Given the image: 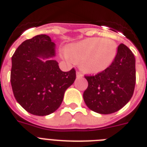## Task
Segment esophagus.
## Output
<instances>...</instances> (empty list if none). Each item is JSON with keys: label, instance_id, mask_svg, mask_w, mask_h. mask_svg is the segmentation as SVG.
<instances>
[{"label": "esophagus", "instance_id": "esophagus-1", "mask_svg": "<svg viewBox=\"0 0 147 147\" xmlns=\"http://www.w3.org/2000/svg\"><path fill=\"white\" fill-rule=\"evenodd\" d=\"M76 76H77V78H82L83 76V75L81 73L80 71H77V72H76Z\"/></svg>", "mask_w": 147, "mask_h": 147}]
</instances>
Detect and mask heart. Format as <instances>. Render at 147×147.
<instances>
[{
	"label": "heart",
	"mask_w": 147,
	"mask_h": 147,
	"mask_svg": "<svg viewBox=\"0 0 147 147\" xmlns=\"http://www.w3.org/2000/svg\"><path fill=\"white\" fill-rule=\"evenodd\" d=\"M117 45L111 39L92 37L72 43L66 48L64 56L69 62L80 60L83 71L90 74L102 72L117 57Z\"/></svg>",
	"instance_id": "b5f03b06"
}]
</instances>
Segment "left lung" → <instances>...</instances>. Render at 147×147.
I'll list each match as a JSON object with an SVG mask.
<instances>
[{"instance_id":"obj_1","label":"left lung","mask_w":147,"mask_h":147,"mask_svg":"<svg viewBox=\"0 0 147 147\" xmlns=\"http://www.w3.org/2000/svg\"><path fill=\"white\" fill-rule=\"evenodd\" d=\"M135 57L129 48L119 45L117 57L107 69L85 76L88 86L83 94L88 107L101 114L117 111L132 98L136 84Z\"/></svg>"}]
</instances>
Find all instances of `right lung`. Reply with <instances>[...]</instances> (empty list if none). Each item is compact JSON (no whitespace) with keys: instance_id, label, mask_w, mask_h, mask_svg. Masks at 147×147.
<instances>
[{"instance_id":"add662e5","label":"right lung","mask_w":147,"mask_h":147,"mask_svg":"<svg viewBox=\"0 0 147 147\" xmlns=\"http://www.w3.org/2000/svg\"><path fill=\"white\" fill-rule=\"evenodd\" d=\"M55 44L41 34L25 40L13 53L10 82L16 100L26 111L37 116L59 107L65 92L76 80L75 69L62 71L53 60Z\"/></svg>"}]
</instances>
